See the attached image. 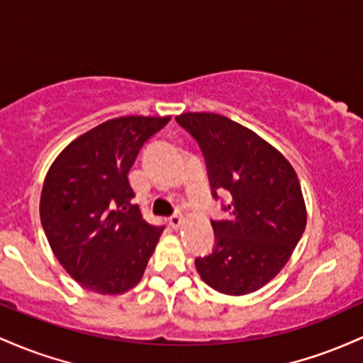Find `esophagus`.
I'll list each match as a JSON object with an SVG mask.
<instances>
[{"mask_svg": "<svg viewBox=\"0 0 363 363\" xmlns=\"http://www.w3.org/2000/svg\"><path fill=\"white\" fill-rule=\"evenodd\" d=\"M168 223L171 228H180L183 225V218L180 214H173L168 218Z\"/></svg>", "mask_w": 363, "mask_h": 363, "instance_id": "1", "label": "esophagus"}]
</instances>
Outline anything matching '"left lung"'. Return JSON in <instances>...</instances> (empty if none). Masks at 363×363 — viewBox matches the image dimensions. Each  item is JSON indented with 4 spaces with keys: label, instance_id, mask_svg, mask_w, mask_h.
<instances>
[{
    "label": "left lung",
    "instance_id": "left-lung-1",
    "mask_svg": "<svg viewBox=\"0 0 363 363\" xmlns=\"http://www.w3.org/2000/svg\"><path fill=\"white\" fill-rule=\"evenodd\" d=\"M177 123L197 140L211 192H228L230 216L211 221L214 248L195 259L203 283L247 295L283 269L307 225L298 177L286 157L252 130L214 113H183Z\"/></svg>",
    "mask_w": 363,
    "mask_h": 363
}]
</instances>
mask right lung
<instances>
[{
  "instance_id": "add662e5",
  "label": "right lung",
  "mask_w": 363,
  "mask_h": 363,
  "mask_svg": "<svg viewBox=\"0 0 363 363\" xmlns=\"http://www.w3.org/2000/svg\"><path fill=\"white\" fill-rule=\"evenodd\" d=\"M171 116L108 120L61 150L40 194V223L65 271L101 295L128 291L142 279L164 226L133 203L128 171L142 145Z\"/></svg>"
}]
</instances>
